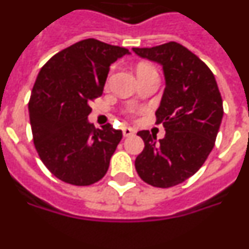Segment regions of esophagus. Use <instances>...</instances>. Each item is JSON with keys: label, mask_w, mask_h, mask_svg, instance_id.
<instances>
[{"label": "esophagus", "mask_w": 249, "mask_h": 249, "mask_svg": "<svg viewBox=\"0 0 249 249\" xmlns=\"http://www.w3.org/2000/svg\"><path fill=\"white\" fill-rule=\"evenodd\" d=\"M123 131V136L124 137H131V136H135V129L131 128V127H124V128L122 129Z\"/></svg>", "instance_id": "1"}]
</instances>
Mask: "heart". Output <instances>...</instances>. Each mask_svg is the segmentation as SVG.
I'll use <instances>...</instances> for the list:
<instances>
[{
  "instance_id": "b5f03b06",
  "label": "heart",
  "mask_w": 249,
  "mask_h": 249,
  "mask_svg": "<svg viewBox=\"0 0 249 249\" xmlns=\"http://www.w3.org/2000/svg\"><path fill=\"white\" fill-rule=\"evenodd\" d=\"M153 68L155 67H152L151 65H147V63H141V65L137 67V72L146 71V70H153Z\"/></svg>"
}]
</instances>
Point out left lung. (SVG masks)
Instances as JSON below:
<instances>
[{
    "mask_svg": "<svg viewBox=\"0 0 249 249\" xmlns=\"http://www.w3.org/2000/svg\"><path fill=\"white\" fill-rule=\"evenodd\" d=\"M140 57L160 63L166 89L156 111L166 129L158 140L148 131L137 133L144 142L135 162L138 176L160 188L177 186L195 175L214 147L223 117V102L208 66L177 42L133 48Z\"/></svg>",
    "mask_w": 249,
    "mask_h": 249,
    "instance_id": "left-lung-1",
    "label": "left lung"
}]
</instances>
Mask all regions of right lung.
I'll list each match as a JSON object with an SVG mask.
<instances>
[{
    "instance_id": "right-lung-1",
    "label": "right lung",
    "mask_w": 249,
    "mask_h": 249,
    "mask_svg": "<svg viewBox=\"0 0 249 249\" xmlns=\"http://www.w3.org/2000/svg\"><path fill=\"white\" fill-rule=\"evenodd\" d=\"M127 48L87 38L51 57L41 68L30 102V122L39 158L58 179L89 186L107 173L122 131L94 128L87 117L103 92L109 66Z\"/></svg>"
}]
</instances>
